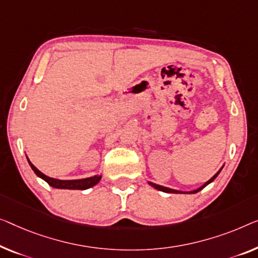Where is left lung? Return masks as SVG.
I'll use <instances>...</instances> for the list:
<instances>
[{"label": "left lung", "mask_w": 258, "mask_h": 258, "mask_svg": "<svg viewBox=\"0 0 258 258\" xmlns=\"http://www.w3.org/2000/svg\"><path fill=\"white\" fill-rule=\"evenodd\" d=\"M222 169V168H221ZM221 169L220 170H219L217 174H215L212 178L211 179H209L207 180V182L205 183V184H203V185L201 186V187H198V189H196V190H194V191H179V190H174V189H170V187H166V186H162V185H159V184H155V183H152V182H148L149 183V185L151 186H153L154 189H156V190H159V191H163V192H168V194H197V192H199L201 190H203L204 187H205L206 185H209L210 183H212L213 180L218 177V175L220 174V171H221Z\"/></svg>", "instance_id": "1"}]
</instances>
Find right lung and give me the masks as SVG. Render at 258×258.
Returning <instances> with one entry per match:
<instances>
[{"label": "right lung", "mask_w": 258, "mask_h": 258, "mask_svg": "<svg viewBox=\"0 0 258 258\" xmlns=\"http://www.w3.org/2000/svg\"><path fill=\"white\" fill-rule=\"evenodd\" d=\"M29 161L30 167L32 168V170L34 171L38 177H40L41 179H44L45 182H47L49 185L55 187V189H68V190H86L89 189V187H92L96 185L99 180H101L102 176L101 175H95L91 176V177L88 178H82V179H56V178H52L46 176L43 172L38 170V169L33 166L32 163Z\"/></svg>", "instance_id": "add662e5"}]
</instances>
